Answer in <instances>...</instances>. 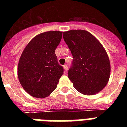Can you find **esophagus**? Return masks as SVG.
<instances>
[{
	"label": "esophagus",
	"mask_w": 127,
	"mask_h": 127,
	"mask_svg": "<svg viewBox=\"0 0 127 127\" xmlns=\"http://www.w3.org/2000/svg\"><path fill=\"white\" fill-rule=\"evenodd\" d=\"M63 68L64 69V71L65 72H67L68 71V66L66 65V64H65V65L63 66Z\"/></svg>",
	"instance_id": "esophagus-1"
}]
</instances>
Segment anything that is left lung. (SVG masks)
Returning a JSON list of instances; mask_svg holds the SVG:
<instances>
[{
  "label": "left lung",
  "instance_id": "1",
  "mask_svg": "<svg viewBox=\"0 0 127 127\" xmlns=\"http://www.w3.org/2000/svg\"><path fill=\"white\" fill-rule=\"evenodd\" d=\"M63 38L73 56L68 76L74 88L84 95L96 94L104 88L110 77L111 64L106 51L88 31L63 32Z\"/></svg>",
  "mask_w": 127,
  "mask_h": 127
}]
</instances>
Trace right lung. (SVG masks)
<instances>
[{
    "label": "right lung",
    "mask_w": 127,
    "mask_h": 127,
    "mask_svg": "<svg viewBox=\"0 0 127 127\" xmlns=\"http://www.w3.org/2000/svg\"><path fill=\"white\" fill-rule=\"evenodd\" d=\"M62 35L59 31L41 33L28 43L21 55L18 76L23 88L32 96H49L63 74V68L58 63L55 55Z\"/></svg>",
    "instance_id": "add662e5"
}]
</instances>
